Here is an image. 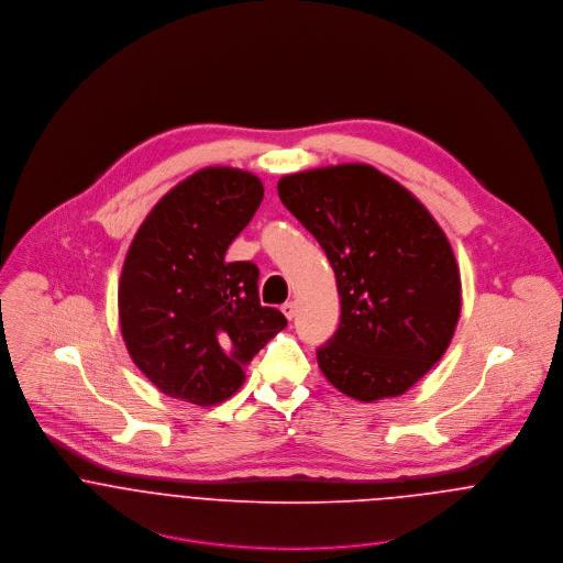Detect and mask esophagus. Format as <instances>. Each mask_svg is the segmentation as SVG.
<instances>
[{"instance_id":"34e87169","label":"esophagus","mask_w":563,"mask_h":563,"mask_svg":"<svg viewBox=\"0 0 563 563\" xmlns=\"http://www.w3.org/2000/svg\"><path fill=\"white\" fill-rule=\"evenodd\" d=\"M282 312H284V317H286L288 321H292L295 314H297V303H295V301H286V303L282 306Z\"/></svg>"}]
</instances>
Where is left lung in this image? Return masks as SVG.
Listing matches in <instances>:
<instances>
[{
    "instance_id": "left-lung-1",
    "label": "left lung",
    "mask_w": 563,
    "mask_h": 563,
    "mask_svg": "<svg viewBox=\"0 0 563 563\" xmlns=\"http://www.w3.org/2000/svg\"><path fill=\"white\" fill-rule=\"evenodd\" d=\"M277 192L335 273L340 327L317 351L322 375L355 401L407 393L444 355L462 312L442 228L371 164L286 175Z\"/></svg>"
}]
</instances>
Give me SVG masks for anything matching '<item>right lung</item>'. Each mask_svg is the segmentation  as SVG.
Returning a JSON list of instances; mask_svg holds the SVG:
<instances>
[{"instance_id":"obj_1","label":"right lung","mask_w":563,"mask_h":563,"mask_svg":"<svg viewBox=\"0 0 563 563\" xmlns=\"http://www.w3.org/2000/svg\"><path fill=\"white\" fill-rule=\"evenodd\" d=\"M262 197L253 173L201 168L162 197L130 244L121 333L134 364L173 399H230L244 366L286 327L279 310L260 306L257 266L225 260Z\"/></svg>"}]
</instances>
